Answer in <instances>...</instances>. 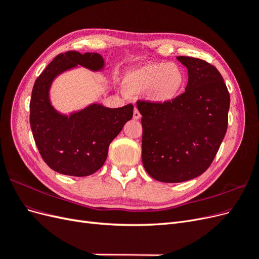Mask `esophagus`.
Segmentation results:
<instances>
[{"label":"esophagus","mask_w":259,"mask_h":259,"mask_svg":"<svg viewBox=\"0 0 259 259\" xmlns=\"http://www.w3.org/2000/svg\"><path fill=\"white\" fill-rule=\"evenodd\" d=\"M140 113H139V111H138V109L137 108H135L134 109V113H133V117H134V120H139L140 119Z\"/></svg>","instance_id":"esophagus-1"}]
</instances>
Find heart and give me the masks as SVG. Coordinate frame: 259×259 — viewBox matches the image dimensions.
<instances>
[{
  "label": "heart",
  "instance_id": "b5f03b06",
  "mask_svg": "<svg viewBox=\"0 0 259 259\" xmlns=\"http://www.w3.org/2000/svg\"><path fill=\"white\" fill-rule=\"evenodd\" d=\"M187 75L175 62H146L130 68L123 77V90L128 95H142L149 103L167 105L185 91Z\"/></svg>",
  "mask_w": 259,
  "mask_h": 259
}]
</instances>
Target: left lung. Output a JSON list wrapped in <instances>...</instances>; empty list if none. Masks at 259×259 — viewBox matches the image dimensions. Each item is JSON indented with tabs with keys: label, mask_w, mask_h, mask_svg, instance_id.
<instances>
[{
	"label": "left lung",
	"mask_w": 259,
	"mask_h": 259,
	"mask_svg": "<svg viewBox=\"0 0 259 259\" xmlns=\"http://www.w3.org/2000/svg\"><path fill=\"white\" fill-rule=\"evenodd\" d=\"M176 58L188 69L185 93L167 105L137 103L144 167L155 180L170 184L208 168L226 135L230 106L229 92L214 66L199 58Z\"/></svg>",
	"instance_id": "obj_1"
}]
</instances>
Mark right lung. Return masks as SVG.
Returning a JSON list of instances; mask_svg holds the SVG:
<instances>
[{"label":"right lung","mask_w":259,"mask_h":259,"mask_svg":"<svg viewBox=\"0 0 259 259\" xmlns=\"http://www.w3.org/2000/svg\"><path fill=\"white\" fill-rule=\"evenodd\" d=\"M84 67L94 72L106 68L98 53L69 51L59 54L37 77L30 100V125L44 162L59 174L84 177L97 171L107 159L108 148L133 117V105L108 108L93 103L64 114L52 104L55 79L69 70Z\"/></svg>","instance_id":"1"}]
</instances>
